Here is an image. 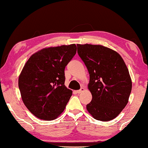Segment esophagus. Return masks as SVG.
<instances>
[{
  "label": "esophagus",
  "mask_w": 148,
  "mask_h": 148,
  "mask_svg": "<svg viewBox=\"0 0 148 148\" xmlns=\"http://www.w3.org/2000/svg\"><path fill=\"white\" fill-rule=\"evenodd\" d=\"M85 90V88H84V87H82L80 90H76V93L77 94H80L82 92H83L84 90Z\"/></svg>",
  "instance_id": "esophagus-1"
}]
</instances>
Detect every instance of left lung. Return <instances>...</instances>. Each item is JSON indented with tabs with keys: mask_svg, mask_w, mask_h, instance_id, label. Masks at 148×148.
Returning a JSON list of instances; mask_svg holds the SVG:
<instances>
[{
	"mask_svg": "<svg viewBox=\"0 0 148 148\" xmlns=\"http://www.w3.org/2000/svg\"><path fill=\"white\" fill-rule=\"evenodd\" d=\"M77 47L90 74L92 99L87 110L97 120H113L128 102L132 86L128 69L120 55L109 48L88 44Z\"/></svg>",
	"mask_w": 148,
	"mask_h": 148,
	"instance_id": "8db88e82",
	"label": "left lung"
}]
</instances>
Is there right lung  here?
Returning <instances> with one entry per match:
<instances>
[{"label":"right lung","instance_id":"right-lung-1","mask_svg":"<svg viewBox=\"0 0 148 148\" xmlns=\"http://www.w3.org/2000/svg\"><path fill=\"white\" fill-rule=\"evenodd\" d=\"M76 45L43 48L32 54L22 70V100L33 115L52 120L62 113L72 94L65 86V67L76 53Z\"/></svg>","mask_w":148,"mask_h":148}]
</instances>
